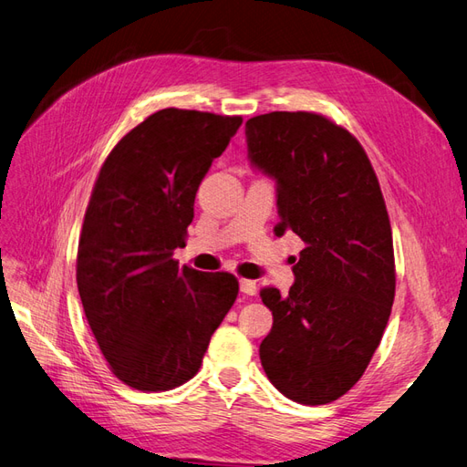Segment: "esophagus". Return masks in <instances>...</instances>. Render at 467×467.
I'll return each mask as SVG.
<instances>
[{"label":"esophagus","mask_w":467,"mask_h":467,"mask_svg":"<svg viewBox=\"0 0 467 467\" xmlns=\"http://www.w3.org/2000/svg\"><path fill=\"white\" fill-rule=\"evenodd\" d=\"M241 292L246 296H256L258 284L254 280H241Z\"/></svg>","instance_id":"obj_1"}]
</instances>
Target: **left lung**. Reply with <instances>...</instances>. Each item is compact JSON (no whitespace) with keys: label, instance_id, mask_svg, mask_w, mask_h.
Returning <instances> with one entry per match:
<instances>
[{"label":"left lung","instance_id":"left-lung-1","mask_svg":"<svg viewBox=\"0 0 467 467\" xmlns=\"http://www.w3.org/2000/svg\"><path fill=\"white\" fill-rule=\"evenodd\" d=\"M248 158L276 179L280 223L306 243L288 296L262 288L274 324L260 343L270 382L327 404L363 377L392 309V231L377 173L351 131L316 112L246 122Z\"/></svg>","mask_w":467,"mask_h":467}]
</instances>
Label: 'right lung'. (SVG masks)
Here are the masks:
<instances>
[{"label": "right lung", "mask_w": 467, "mask_h": 467, "mask_svg": "<svg viewBox=\"0 0 467 467\" xmlns=\"http://www.w3.org/2000/svg\"><path fill=\"white\" fill-rule=\"evenodd\" d=\"M241 116L163 109L104 160L82 223L77 284L92 336L128 387L170 390L197 375L238 280L173 258L197 189Z\"/></svg>", "instance_id": "obj_1"}]
</instances>
